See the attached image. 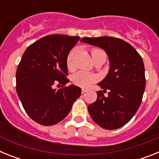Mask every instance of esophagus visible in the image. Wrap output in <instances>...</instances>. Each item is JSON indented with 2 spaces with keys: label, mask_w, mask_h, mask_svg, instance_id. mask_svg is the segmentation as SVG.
<instances>
[{
  "label": "esophagus",
  "mask_w": 159,
  "mask_h": 159,
  "mask_svg": "<svg viewBox=\"0 0 159 159\" xmlns=\"http://www.w3.org/2000/svg\"><path fill=\"white\" fill-rule=\"evenodd\" d=\"M86 92H88V90L83 88V89H82V93L84 94V93H86Z\"/></svg>",
  "instance_id": "1"
}]
</instances>
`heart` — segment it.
<instances>
[{"label": "heart", "mask_w": 159, "mask_h": 159, "mask_svg": "<svg viewBox=\"0 0 159 159\" xmlns=\"http://www.w3.org/2000/svg\"><path fill=\"white\" fill-rule=\"evenodd\" d=\"M102 52L100 49H93L92 51V55L96 52ZM67 66L68 67H71V57H68L67 58ZM98 80V76L93 73L87 72L84 71H80L76 72L75 74L72 75L71 80H72L73 84H75L76 86L81 87V88H88L96 82Z\"/></svg>", "instance_id": "heart-1"}]
</instances>
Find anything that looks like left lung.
<instances>
[{"label": "left lung", "instance_id": "obj_1", "mask_svg": "<svg viewBox=\"0 0 159 159\" xmlns=\"http://www.w3.org/2000/svg\"><path fill=\"white\" fill-rule=\"evenodd\" d=\"M81 42L103 49L108 56L110 69L98 84L103 91L88 106V112L102 128L116 130L127 124L141 104L146 86L143 59L130 43L110 36L84 37ZM109 91L106 97L103 92Z\"/></svg>", "mask_w": 159, "mask_h": 159}]
</instances>
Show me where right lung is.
<instances>
[{
    "mask_svg": "<svg viewBox=\"0 0 159 159\" xmlns=\"http://www.w3.org/2000/svg\"><path fill=\"white\" fill-rule=\"evenodd\" d=\"M80 40L79 36L49 35L27 48L16 74V92L29 117L43 126L57 124L68 115L81 95L69 82L67 56ZM58 84L62 88L55 89Z\"/></svg>",
    "mask_w": 159,
    "mask_h": 159,
    "instance_id": "add662e5",
    "label": "right lung"
}]
</instances>
